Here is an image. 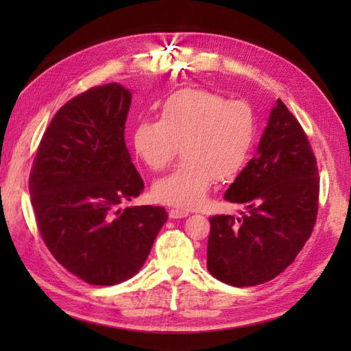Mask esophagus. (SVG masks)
<instances>
[{
  "label": "esophagus",
  "instance_id": "34e87169",
  "mask_svg": "<svg viewBox=\"0 0 351 351\" xmlns=\"http://www.w3.org/2000/svg\"><path fill=\"white\" fill-rule=\"evenodd\" d=\"M187 215H189V211L176 210V208H173V210L169 211V217L170 219H184V217H187Z\"/></svg>",
  "mask_w": 351,
  "mask_h": 351
}]
</instances>
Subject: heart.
Returning a JSON list of instances; mask_svg holds the SVG:
<instances>
[{
	"label": "heart",
	"mask_w": 351,
	"mask_h": 351,
	"mask_svg": "<svg viewBox=\"0 0 351 351\" xmlns=\"http://www.w3.org/2000/svg\"><path fill=\"white\" fill-rule=\"evenodd\" d=\"M258 138L255 111L205 88H184L162 102L158 121H140L132 147L147 169L161 171L181 146L182 161L156 181L154 197L191 210L204 202L214 180L230 182L249 162Z\"/></svg>",
	"instance_id": "heart-1"
}]
</instances>
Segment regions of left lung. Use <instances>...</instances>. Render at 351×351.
<instances>
[{
  "label": "left lung",
  "mask_w": 351,
  "mask_h": 351,
  "mask_svg": "<svg viewBox=\"0 0 351 351\" xmlns=\"http://www.w3.org/2000/svg\"><path fill=\"white\" fill-rule=\"evenodd\" d=\"M319 180L315 155L299 121L278 99L256 149L225 199L240 217L210 219L206 267L232 287H255L293 264L314 229Z\"/></svg>",
  "instance_id": "obj_1"
}]
</instances>
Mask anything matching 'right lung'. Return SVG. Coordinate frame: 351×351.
Returning <instances> with one entry per match:
<instances>
[{
	"mask_svg": "<svg viewBox=\"0 0 351 351\" xmlns=\"http://www.w3.org/2000/svg\"><path fill=\"white\" fill-rule=\"evenodd\" d=\"M131 92L93 87L52 117L29 173L45 244L66 270L90 285L128 280L146 263L167 220L162 206H128L145 184L125 145Z\"/></svg>",
	"mask_w": 351,
	"mask_h": 351,
	"instance_id": "1",
	"label": "right lung"
}]
</instances>
